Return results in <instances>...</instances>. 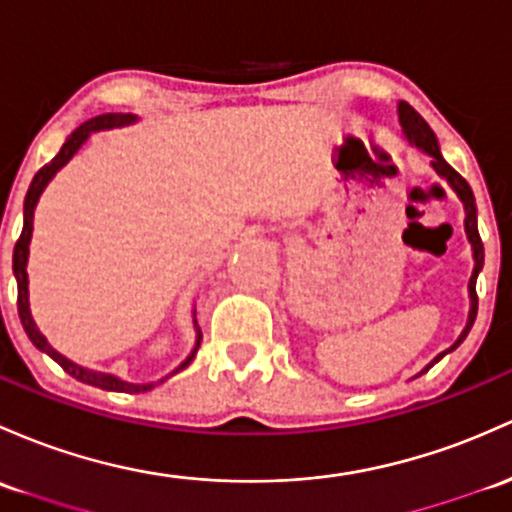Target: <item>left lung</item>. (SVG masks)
<instances>
[{
	"mask_svg": "<svg viewBox=\"0 0 512 512\" xmlns=\"http://www.w3.org/2000/svg\"><path fill=\"white\" fill-rule=\"evenodd\" d=\"M398 122H400V126H403V134H405V139H408V144L415 146L417 151L425 153V156H430V166H432L434 173H437L439 178H442L444 183H447L449 188L454 190V195L459 197L461 205H464V214H466V217H464V232H466V239H469V244H471V256H474V271H471V278H469V317H466V327L461 329V334L456 337V342L449 346V349H444L442 354L434 356L430 364H427L420 373H417V376H422V373L430 371V368L437 364L439 359H444L449 351H454L456 346L464 342L466 334H469V329L474 327L476 310H478L476 278H478V273H481V268H483V241H481V236H478V217H476L474 192H471L469 183H466V180L461 178V175L456 173V170L449 166L447 161H444L442 151H439V141H437V136H434V131L430 129V124H427L425 119H422L420 114H417L408 102H398Z\"/></svg>",
	"mask_w": 512,
	"mask_h": 512,
	"instance_id": "left-lung-1",
	"label": "left lung"
}]
</instances>
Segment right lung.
<instances>
[{
  "label": "right lung",
  "instance_id": "right-lung-1",
  "mask_svg": "<svg viewBox=\"0 0 512 512\" xmlns=\"http://www.w3.org/2000/svg\"><path fill=\"white\" fill-rule=\"evenodd\" d=\"M139 122V117L136 114H102V117H95L90 119V122L80 124L78 129L73 131V134L65 139L63 148L58 151V156L53 158L51 163H46L38 173L34 175V180H31L29 185V192H26V200H24V229H21V236L19 241H16L14 246V278H16V288H19V300H16V305H19V317H21V324H24V332L29 334V339L34 342V346L38 351H43V354L51 356L56 364L63 366L65 373H70L73 378H78L80 383H87V386H95V388H102V390H114V393H146V390L156 388L158 383H163L166 378L175 376V373H180L183 368L190 366V361L195 359L197 349H200V342H202V332L200 327H197V320H195V312H192V324H195V346H192V351L188 356H185V361L180 364L178 368H173V371L168 373L166 378H161V381H151V383H129L124 381V378L114 376V373H104V371H95V368H87V366H80L75 364V361H70L68 356H63L60 351L53 349L51 344H48V339L43 337L41 329L36 327L34 317H31V307H29V273H26V266H29V244H31V234H34V212H36V205L38 200H41L43 190L48 188V183H51L53 178H56V173L63 166H68L70 158L75 156V153L80 151L82 144H85L87 139H90L92 134H97V131H109V129H122V126H131Z\"/></svg>",
  "mask_w": 512,
  "mask_h": 512
}]
</instances>
